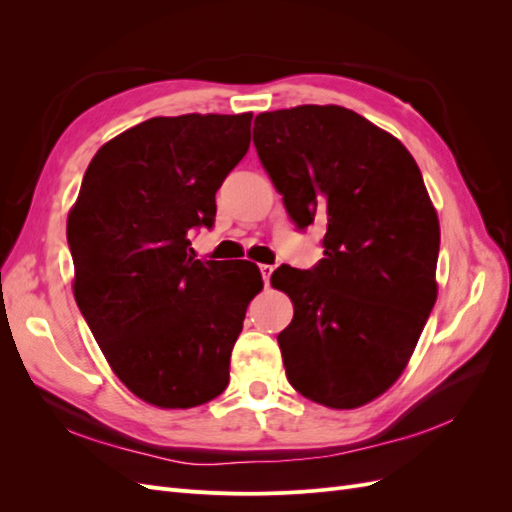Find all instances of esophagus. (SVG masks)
<instances>
[{"instance_id": "esophagus-1", "label": "esophagus", "mask_w": 512, "mask_h": 512, "mask_svg": "<svg viewBox=\"0 0 512 512\" xmlns=\"http://www.w3.org/2000/svg\"><path fill=\"white\" fill-rule=\"evenodd\" d=\"M273 269H275V267H271V265H260V275H262V282H265V286H267L269 280H271Z\"/></svg>"}]
</instances>
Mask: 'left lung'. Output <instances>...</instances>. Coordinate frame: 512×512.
Here are the masks:
<instances>
[{"label": "left lung", "instance_id": "obj_1", "mask_svg": "<svg viewBox=\"0 0 512 512\" xmlns=\"http://www.w3.org/2000/svg\"><path fill=\"white\" fill-rule=\"evenodd\" d=\"M254 145L297 228L327 226L314 269L271 275L294 305L277 335L288 382L327 408L365 406L406 369L438 297L440 224L421 170L335 104L260 113Z\"/></svg>", "mask_w": 512, "mask_h": 512}]
</instances>
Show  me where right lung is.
Wrapping results in <instances>:
<instances>
[{
    "mask_svg": "<svg viewBox=\"0 0 512 512\" xmlns=\"http://www.w3.org/2000/svg\"><path fill=\"white\" fill-rule=\"evenodd\" d=\"M252 113L153 117L98 149L68 215L74 299L117 378L158 408L228 386L230 352L262 288L250 260L190 256L215 192L250 149Z\"/></svg>",
    "mask_w": 512,
    "mask_h": 512,
    "instance_id": "1",
    "label": "right lung"
}]
</instances>
